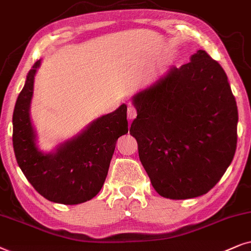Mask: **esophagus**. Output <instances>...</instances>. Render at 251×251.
<instances>
[{
  "label": "esophagus",
  "mask_w": 251,
  "mask_h": 251,
  "mask_svg": "<svg viewBox=\"0 0 251 251\" xmlns=\"http://www.w3.org/2000/svg\"><path fill=\"white\" fill-rule=\"evenodd\" d=\"M136 117V110L133 105H129L127 109V118L128 119H134Z\"/></svg>",
  "instance_id": "esophagus-1"
}]
</instances>
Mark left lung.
I'll return each instance as SVG.
<instances>
[{"label": "left lung", "instance_id": "left-lung-1", "mask_svg": "<svg viewBox=\"0 0 251 251\" xmlns=\"http://www.w3.org/2000/svg\"><path fill=\"white\" fill-rule=\"evenodd\" d=\"M138 117L129 133L160 196L206 194L226 172L236 149L238 106L219 63L199 50L181 68L133 98Z\"/></svg>", "mask_w": 251, "mask_h": 251}]
</instances>
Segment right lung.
Here are the masks:
<instances>
[{"instance_id": "1", "label": "right lung", "mask_w": 251, "mask_h": 251, "mask_svg": "<svg viewBox=\"0 0 251 251\" xmlns=\"http://www.w3.org/2000/svg\"><path fill=\"white\" fill-rule=\"evenodd\" d=\"M39 66L40 61L29 70L13 110L12 143L17 163L43 198L62 204H79L98 195L105 181L117 140L128 132L127 106L122 104L116 111L100 117L55 152L43 153L36 147L29 118Z\"/></svg>"}]
</instances>
